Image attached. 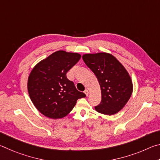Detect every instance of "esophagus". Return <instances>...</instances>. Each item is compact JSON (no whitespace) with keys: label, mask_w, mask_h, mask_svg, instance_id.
Masks as SVG:
<instances>
[{"label":"esophagus","mask_w":160,"mask_h":160,"mask_svg":"<svg viewBox=\"0 0 160 160\" xmlns=\"http://www.w3.org/2000/svg\"><path fill=\"white\" fill-rule=\"evenodd\" d=\"M84 92H85V94H86L87 96H88V94H89V91H88V90H85V91H84Z\"/></svg>","instance_id":"esophagus-1"}]
</instances>
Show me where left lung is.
Listing matches in <instances>:
<instances>
[{"instance_id":"obj_1","label":"left lung","mask_w":160,"mask_h":160,"mask_svg":"<svg viewBox=\"0 0 160 160\" xmlns=\"http://www.w3.org/2000/svg\"><path fill=\"white\" fill-rule=\"evenodd\" d=\"M82 59L96 75L101 88L102 101L97 112L113 115L121 110L131 97L132 82L125 68L112 54L87 53Z\"/></svg>"}]
</instances>
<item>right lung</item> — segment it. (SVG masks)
I'll list each match as a JSON object with an SVG mask.
<instances>
[{"label":"right lung","mask_w":160,"mask_h":160,"mask_svg":"<svg viewBox=\"0 0 160 160\" xmlns=\"http://www.w3.org/2000/svg\"><path fill=\"white\" fill-rule=\"evenodd\" d=\"M81 58L78 53L57 51L38 63L28 78V90L34 107L47 117L57 119L68 114L78 99L85 97L66 77Z\"/></svg>","instance_id":"1"}]
</instances>
